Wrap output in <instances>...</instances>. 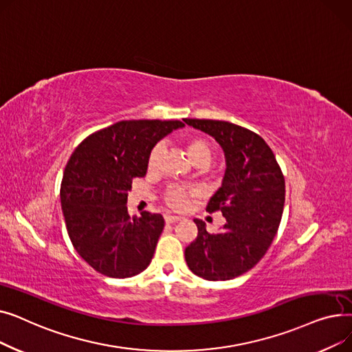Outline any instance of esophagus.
Returning <instances> with one entry per match:
<instances>
[{
    "instance_id": "obj_1",
    "label": "esophagus",
    "mask_w": 352,
    "mask_h": 352,
    "mask_svg": "<svg viewBox=\"0 0 352 352\" xmlns=\"http://www.w3.org/2000/svg\"><path fill=\"white\" fill-rule=\"evenodd\" d=\"M164 219H165L166 224H174V223H178V221H181L182 218L178 217V215H173V214H165Z\"/></svg>"
}]
</instances>
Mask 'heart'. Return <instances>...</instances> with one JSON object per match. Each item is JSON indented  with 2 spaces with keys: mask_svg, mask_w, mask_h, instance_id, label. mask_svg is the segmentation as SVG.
<instances>
[{
  "mask_svg": "<svg viewBox=\"0 0 352 352\" xmlns=\"http://www.w3.org/2000/svg\"><path fill=\"white\" fill-rule=\"evenodd\" d=\"M187 151L190 158L194 161V164H210L212 158V146L211 144L204 138H190L187 142ZM165 153V144L157 142L153 148L150 154H148V168L157 170L162 157ZM198 191L194 188H187L181 186H171L164 194V199L166 204H168L174 210H182L186 208L188 204V198L192 195H197Z\"/></svg>",
  "mask_w": 352,
  "mask_h": 352,
  "instance_id": "1",
  "label": "heart"
}]
</instances>
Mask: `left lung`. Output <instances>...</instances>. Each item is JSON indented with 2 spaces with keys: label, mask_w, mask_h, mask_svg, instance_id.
I'll return each mask as SVG.
<instances>
[{
  "label": "left lung",
  "mask_w": 352,
  "mask_h": 352,
  "mask_svg": "<svg viewBox=\"0 0 352 352\" xmlns=\"http://www.w3.org/2000/svg\"><path fill=\"white\" fill-rule=\"evenodd\" d=\"M211 135L226 155L223 186L207 211H221L227 223L215 234L194 219L198 235L186 248L190 270L208 281H227L251 270L270 248L278 231L285 182L267 142L250 129L227 121L184 120Z\"/></svg>",
  "instance_id": "obj_1"
}]
</instances>
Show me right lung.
Returning <instances> with one entry per match:
<instances>
[{
    "label": "right lung",
    "mask_w": 352,
    "mask_h": 352,
    "mask_svg": "<svg viewBox=\"0 0 352 352\" xmlns=\"http://www.w3.org/2000/svg\"><path fill=\"white\" fill-rule=\"evenodd\" d=\"M181 121H120L87 137L72 153L61 182V207L71 243L82 260L111 278L150 265L164 228L161 214L129 217L128 192L144 177L151 148Z\"/></svg>",
    "instance_id": "add662e5"
}]
</instances>
